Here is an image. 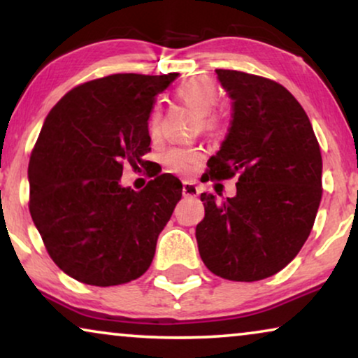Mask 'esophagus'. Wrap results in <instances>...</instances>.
<instances>
[{"label": "esophagus", "instance_id": "1", "mask_svg": "<svg viewBox=\"0 0 358 358\" xmlns=\"http://www.w3.org/2000/svg\"><path fill=\"white\" fill-rule=\"evenodd\" d=\"M182 194L185 195V197H197L199 187L195 185V182H190V180H184V182H182Z\"/></svg>", "mask_w": 358, "mask_h": 358}]
</instances>
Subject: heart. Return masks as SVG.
<instances>
[{
  "label": "heart",
  "mask_w": 358,
  "mask_h": 358,
  "mask_svg": "<svg viewBox=\"0 0 358 358\" xmlns=\"http://www.w3.org/2000/svg\"><path fill=\"white\" fill-rule=\"evenodd\" d=\"M176 94L185 106L200 114L202 127L207 130L217 129L218 117L213 114V107L218 104L220 87L212 78L194 76L180 83ZM161 125V112L158 107L151 110L148 119V131L151 136H158ZM202 159V151L197 146H173L163 155V163L166 168L179 174H189L195 164Z\"/></svg>",
  "instance_id": "heart-1"
}]
</instances>
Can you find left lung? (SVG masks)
Masks as SVG:
<instances>
[{
    "label": "left lung",
    "instance_id": "obj_1",
    "mask_svg": "<svg viewBox=\"0 0 358 358\" xmlns=\"http://www.w3.org/2000/svg\"><path fill=\"white\" fill-rule=\"evenodd\" d=\"M233 99L231 125L208 159L210 179L238 176L236 195H200V257L215 275L256 282L290 264L310 236L322 194V158L292 92L267 78L215 70Z\"/></svg>",
    "mask_w": 358,
    "mask_h": 358
}]
</instances>
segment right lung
Wrapping results in <instances>:
<instances>
[{
    "label": "right lung",
    "instance_id": "obj_1",
    "mask_svg": "<svg viewBox=\"0 0 358 358\" xmlns=\"http://www.w3.org/2000/svg\"><path fill=\"white\" fill-rule=\"evenodd\" d=\"M176 78L119 73L87 81L43 122L29 161V210L52 261L78 282L120 285L151 266L182 184L161 174L135 192L120 178L124 164L146 163L151 109Z\"/></svg>",
    "mask_w": 358,
    "mask_h": 358
}]
</instances>
